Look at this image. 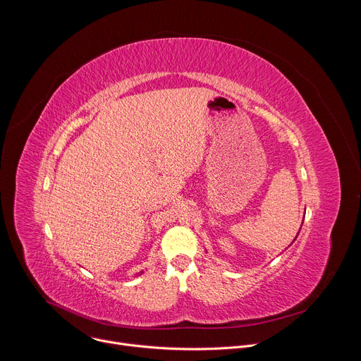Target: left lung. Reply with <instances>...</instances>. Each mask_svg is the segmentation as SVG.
<instances>
[{
  "instance_id": "obj_1",
  "label": "left lung",
  "mask_w": 361,
  "mask_h": 361,
  "mask_svg": "<svg viewBox=\"0 0 361 361\" xmlns=\"http://www.w3.org/2000/svg\"><path fill=\"white\" fill-rule=\"evenodd\" d=\"M298 233H300V231H298ZM297 235H298V234H297ZM295 238H297V237H295ZM295 238H294V240H295ZM293 243H294V241H293Z\"/></svg>"
}]
</instances>
